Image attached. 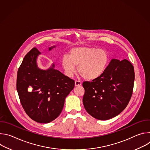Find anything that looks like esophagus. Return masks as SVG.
I'll return each instance as SVG.
<instances>
[{"label": "esophagus", "instance_id": "34e87169", "mask_svg": "<svg viewBox=\"0 0 150 150\" xmlns=\"http://www.w3.org/2000/svg\"><path fill=\"white\" fill-rule=\"evenodd\" d=\"M82 85V83L81 82V81H75V87L80 86V85Z\"/></svg>", "mask_w": 150, "mask_h": 150}]
</instances>
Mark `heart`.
Listing matches in <instances>:
<instances>
[{"label": "heart", "instance_id": "heart-1", "mask_svg": "<svg viewBox=\"0 0 150 150\" xmlns=\"http://www.w3.org/2000/svg\"><path fill=\"white\" fill-rule=\"evenodd\" d=\"M109 63V56L105 50L96 47L81 46L72 48L69 56L62 59V67L65 75L72 77L76 72L85 79L96 80L105 72Z\"/></svg>", "mask_w": 150, "mask_h": 150}]
</instances>
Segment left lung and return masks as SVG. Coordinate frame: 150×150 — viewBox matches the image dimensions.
Here are the masks:
<instances>
[{
    "label": "left lung",
    "instance_id": "obj_1",
    "mask_svg": "<svg viewBox=\"0 0 150 150\" xmlns=\"http://www.w3.org/2000/svg\"><path fill=\"white\" fill-rule=\"evenodd\" d=\"M134 79V68L129 61L112 59L100 78L83 82L82 101L85 110L98 120L116 116L129 102Z\"/></svg>",
    "mask_w": 150,
    "mask_h": 150
}]
</instances>
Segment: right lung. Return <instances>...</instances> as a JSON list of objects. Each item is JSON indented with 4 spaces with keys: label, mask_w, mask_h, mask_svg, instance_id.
<instances>
[{
    "label": "right lung",
    "mask_w": 150,
    "mask_h": 150,
    "mask_svg": "<svg viewBox=\"0 0 150 150\" xmlns=\"http://www.w3.org/2000/svg\"><path fill=\"white\" fill-rule=\"evenodd\" d=\"M55 47H50L49 50ZM39 54L40 52L33 48L24 57L17 73L16 90L28 116L37 122L47 123L62 112L75 81L55 69L54 63L47 70L39 68Z\"/></svg>",
    "instance_id": "obj_1"
}]
</instances>
